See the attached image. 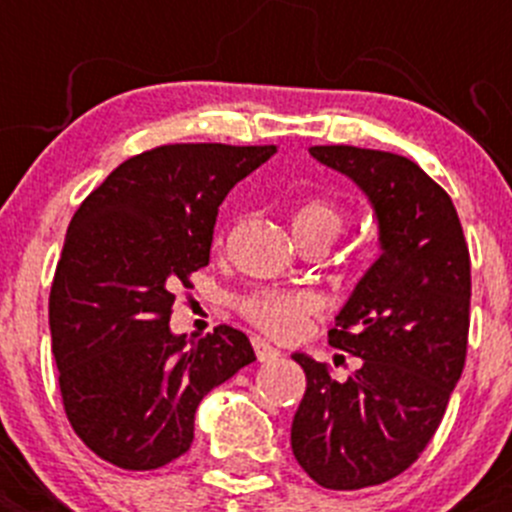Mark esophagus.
Segmentation results:
<instances>
[{
  "instance_id": "34e87169",
  "label": "esophagus",
  "mask_w": 512,
  "mask_h": 512,
  "mask_svg": "<svg viewBox=\"0 0 512 512\" xmlns=\"http://www.w3.org/2000/svg\"><path fill=\"white\" fill-rule=\"evenodd\" d=\"M252 347H255V354L260 361H275L277 356H280V349H275L262 337H252Z\"/></svg>"
}]
</instances>
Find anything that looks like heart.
<instances>
[{
    "label": "heart",
    "instance_id": "heart-1",
    "mask_svg": "<svg viewBox=\"0 0 512 512\" xmlns=\"http://www.w3.org/2000/svg\"><path fill=\"white\" fill-rule=\"evenodd\" d=\"M294 235L299 242L324 240L332 242L347 225V213L337 203L327 198H304L292 208ZM322 302L314 292H277V289H260L242 302V312L265 332L275 337H294L302 332L309 314L319 312Z\"/></svg>",
    "mask_w": 512,
    "mask_h": 512
}]
</instances>
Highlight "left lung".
Returning <instances> with one entry per match:
<instances>
[{
    "instance_id": "left-lung-1",
    "label": "left lung",
    "mask_w": 512,
    "mask_h": 512,
    "mask_svg": "<svg viewBox=\"0 0 512 512\" xmlns=\"http://www.w3.org/2000/svg\"><path fill=\"white\" fill-rule=\"evenodd\" d=\"M347 175L379 223V257L329 332L359 356L347 381L297 352L307 391L292 421V453L332 490L386 483L416 461L446 414L468 347L471 257L451 198L414 160L356 146H314Z\"/></svg>"
}]
</instances>
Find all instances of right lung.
Returning <instances> with one entry per match:
<instances>
[{
    "mask_svg": "<svg viewBox=\"0 0 512 512\" xmlns=\"http://www.w3.org/2000/svg\"><path fill=\"white\" fill-rule=\"evenodd\" d=\"M275 146L175 143L128 158L81 203L49 294L51 352L76 436L103 461L153 471L193 443L208 391L255 361L227 324L170 332L175 289L210 262L225 195Z\"/></svg>",
    "mask_w": 512,
    "mask_h": 512,
    "instance_id": "add662e5",
    "label": "right lung"
}]
</instances>
